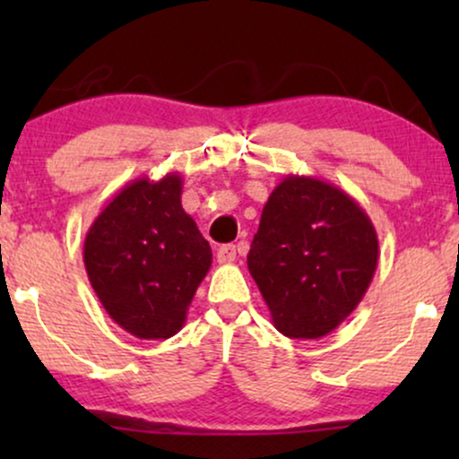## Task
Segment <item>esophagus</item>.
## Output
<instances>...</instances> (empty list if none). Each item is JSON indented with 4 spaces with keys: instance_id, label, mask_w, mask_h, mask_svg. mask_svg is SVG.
<instances>
[{
    "instance_id": "34e87169",
    "label": "esophagus",
    "mask_w": 459,
    "mask_h": 459,
    "mask_svg": "<svg viewBox=\"0 0 459 459\" xmlns=\"http://www.w3.org/2000/svg\"><path fill=\"white\" fill-rule=\"evenodd\" d=\"M237 259V250L235 246H220L218 247V263H222V265H226V263H233Z\"/></svg>"
}]
</instances>
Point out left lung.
Returning <instances> with one entry per match:
<instances>
[{"label":"left lung","instance_id":"obj_1","mask_svg":"<svg viewBox=\"0 0 459 459\" xmlns=\"http://www.w3.org/2000/svg\"><path fill=\"white\" fill-rule=\"evenodd\" d=\"M380 259L376 226L343 189L287 175L273 187L247 255L273 328L321 339L365 298Z\"/></svg>","mask_w":459,"mask_h":459}]
</instances>
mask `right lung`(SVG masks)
Returning a JSON list of instances; mask_svg holds the SVG:
<instances>
[{
	"label": "right lung",
	"instance_id": "obj_1",
	"mask_svg": "<svg viewBox=\"0 0 459 459\" xmlns=\"http://www.w3.org/2000/svg\"><path fill=\"white\" fill-rule=\"evenodd\" d=\"M183 178L131 181L97 215L83 265L99 302L138 339H170L183 328L212 247L181 204Z\"/></svg>",
	"mask_w": 459,
	"mask_h": 459
}]
</instances>
